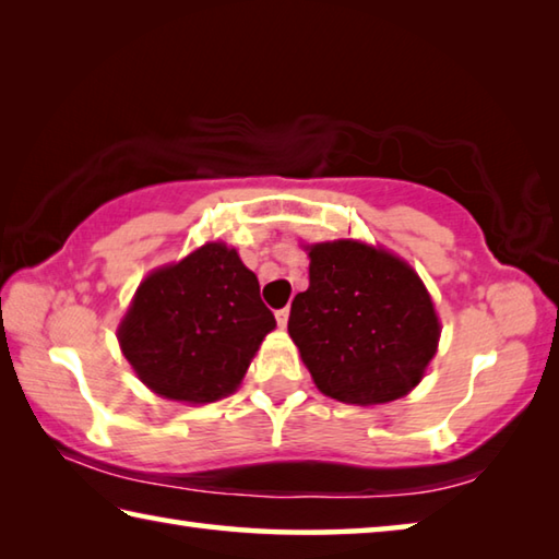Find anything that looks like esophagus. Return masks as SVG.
<instances>
[{
	"label": "esophagus",
	"instance_id": "obj_1",
	"mask_svg": "<svg viewBox=\"0 0 559 559\" xmlns=\"http://www.w3.org/2000/svg\"><path fill=\"white\" fill-rule=\"evenodd\" d=\"M288 316H290V308L276 310V323H278L281 328H286V325H288Z\"/></svg>",
	"mask_w": 559,
	"mask_h": 559
}]
</instances>
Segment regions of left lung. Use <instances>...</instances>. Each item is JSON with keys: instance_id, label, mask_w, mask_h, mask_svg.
<instances>
[{"instance_id": "1", "label": "left lung", "mask_w": 559, "mask_h": 559, "mask_svg": "<svg viewBox=\"0 0 559 559\" xmlns=\"http://www.w3.org/2000/svg\"><path fill=\"white\" fill-rule=\"evenodd\" d=\"M310 286L288 333L325 396L386 404L412 392L437 355L441 325L409 263L362 241L308 246Z\"/></svg>"}]
</instances>
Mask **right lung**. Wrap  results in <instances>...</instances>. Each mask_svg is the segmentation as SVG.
Segmentation results:
<instances>
[{"label":"right lung","instance_id":"right-lung-1","mask_svg":"<svg viewBox=\"0 0 559 559\" xmlns=\"http://www.w3.org/2000/svg\"><path fill=\"white\" fill-rule=\"evenodd\" d=\"M276 318L259 278L226 243H204L140 283L118 328L140 382L165 400L206 404L241 384Z\"/></svg>","mask_w":559,"mask_h":559}]
</instances>
